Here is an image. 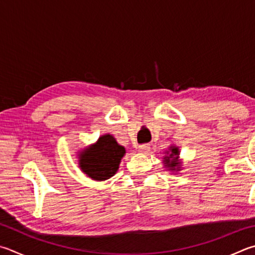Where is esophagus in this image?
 Returning <instances> with one entry per match:
<instances>
[{
    "mask_svg": "<svg viewBox=\"0 0 255 255\" xmlns=\"http://www.w3.org/2000/svg\"><path fill=\"white\" fill-rule=\"evenodd\" d=\"M149 149H150V146L148 145V143H142V145L138 146V150L142 152V154H147V152L149 151Z\"/></svg>",
    "mask_w": 255,
    "mask_h": 255,
    "instance_id": "34e87169",
    "label": "esophagus"
}]
</instances>
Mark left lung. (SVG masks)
I'll return each instance as SVG.
<instances>
[{
  "label": "left lung",
  "instance_id": "1",
  "mask_svg": "<svg viewBox=\"0 0 255 255\" xmlns=\"http://www.w3.org/2000/svg\"><path fill=\"white\" fill-rule=\"evenodd\" d=\"M168 156L164 157V166L168 170H172V172H178L180 169V161L178 160V155H179V149L178 147L170 146L169 151H167Z\"/></svg>",
  "mask_w": 255,
  "mask_h": 255
}]
</instances>
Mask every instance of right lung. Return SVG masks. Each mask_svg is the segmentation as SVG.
<instances>
[{"instance_id":"right-lung-1","label":"right lung","mask_w":255,"mask_h":255,"mask_svg":"<svg viewBox=\"0 0 255 255\" xmlns=\"http://www.w3.org/2000/svg\"><path fill=\"white\" fill-rule=\"evenodd\" d=\"M125 154V148L107 133L79 152V167L88 177L101 182L117 173Z\"/></svg>"}]
</instances>
